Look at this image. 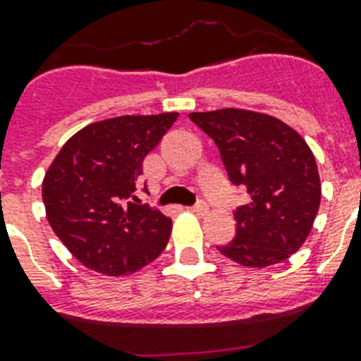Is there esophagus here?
Returning <instances> with one entry per match:
<instances>
[{
  "label": "esophagus",
  "instance_id": "esophagus-1",
  "mask_svg": "<svg viewBox=\"0 0 361 361\" xmlns=\"http://www.w3.org/2000/svg\"><path fill=\"white\" fill-rule=\"evenodd\" d=\"M208 209H209L208 204L204 202V200H198V202L191 208V212H195L197 215H206V214H208Z\"/></svg>",
  "mask_w": 361,
  "mask_h": 361
}]
</instances>
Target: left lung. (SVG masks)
<instances>
[{"instance_id":"obj_1","label":"left lung","mask_w":361,"mask_h":361,"mask_svg":"<svg viewBox=\"0 0 361 361\" xmlns=\"http://www.w3.org/2000/svg\"><path fill=\"white\" fill-rule=\"evenodd\" d=\"M189 118L219 147L228 180L251 197L234 212V240L217 249L247 268L286 260L307 240L319 214L320 178L313 152L274 116L223 109Z\"/></svg>"}]
</instances>
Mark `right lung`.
<instances>
[{
  "mask_svg": "<svg viewBox=\"0 0 361 361\" xmlns=\"http://www.w3.org/2000/svg\"><path fill=\"white\" fill-rule=\"evenodd\" d=\"M178 112L97 121L65 142L42 180L47 219L86 268L129 275L169 243L172 221L135 197L142 163ZM135 200V203H130Z\"/></svg>",
  "mask_w": 361,
  "mask_h": 361,
  "instance_id": "obj_1",
  "label": "right lung"
}]
</instances>
